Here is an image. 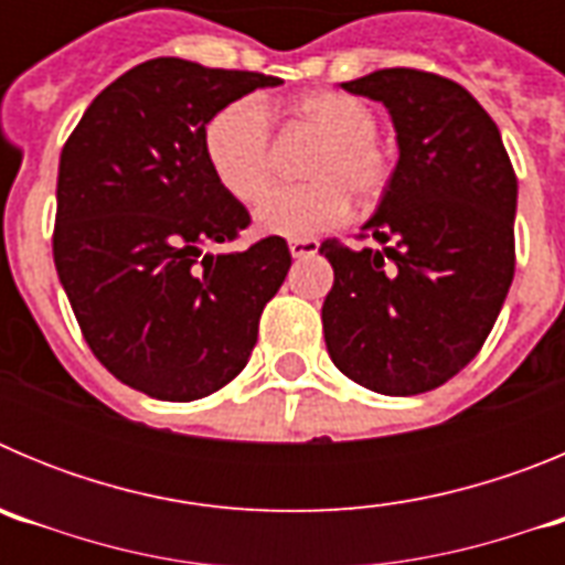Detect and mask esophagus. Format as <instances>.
<instances>
[{"label":"esophagus","instance_id":"esophagus-1","mask_svg":"<svg viewBox=\"0 0 565 565\" xmlns=\"http://www.w3.org/2000/svg\"><path fill=\"white\" fill-rule=\"evenodd\" d=\"M288 252H291L294 259L313 257V254L319 252V243L317 239H291V243H288Z\"/></svg>","mask_w":565,"mask_h":565}]
</instances>
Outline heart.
Instances as JSON below:
<instances>
[{"instance_id":"b5f03b06","label":"heart","mask_w":565,"mask_h":565,"mask_svg":"<svg viewBox=\"0 0 565 565\" xmlns=\"http://www.w3.org/2000/svg\"><path fill=\"white\" fill-rule=\"evenodd\" d=\"M294 121L322 141L306 163L308 183L274 186L254 209L257 232L286 239H311L351 212V194L376 201L391 181V154L379 143L376 115L362 98L317 89L291 104ZM203 149L214 178L237 201H254L268 183L271 129L257 98H237L209 118Z\"/></svg>"}]
</instances>
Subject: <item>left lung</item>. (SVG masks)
<instances>
[{
    "label": "left lung",
    "mask_w": 565,
    "mask_h": 565,
    "mask_svg": "<svg viewBox=\"0 0 565 565\" xmlns=\"http://www.w3.org/2000/svg\"><path fill=\"white\" fill-rule=\"evenodd\" d=\"M342 89L384 104L398 161L362 232L328 239L322 328L333 364L384 396H416L481 351L515 277L518 178L501 132L461 84L393 67Z\"/></svg>",
    "instance_id": "left-lung-1"
}]
</instances>
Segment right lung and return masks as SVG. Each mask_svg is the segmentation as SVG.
<instances>
[{
    "mask_svg": "<svg viewBox=\"0 0 565 565\" xmlns=\"http://www.w3.org/2000/svg\"><path fill=\"white\" fill-rule=\"evenodd\" d=\"M277 84L149 58L102 89L64 143L58 279L98 362L147 396L192 402L232 382L291 268L282 237L203 254L248 226L209 167L203 129L221 107Z\"/></svg>",
    "mask_w": 565,
    "mask_h": 565,
    "instance_id": "1",
    "label": "right lung"
}]
</instances>
